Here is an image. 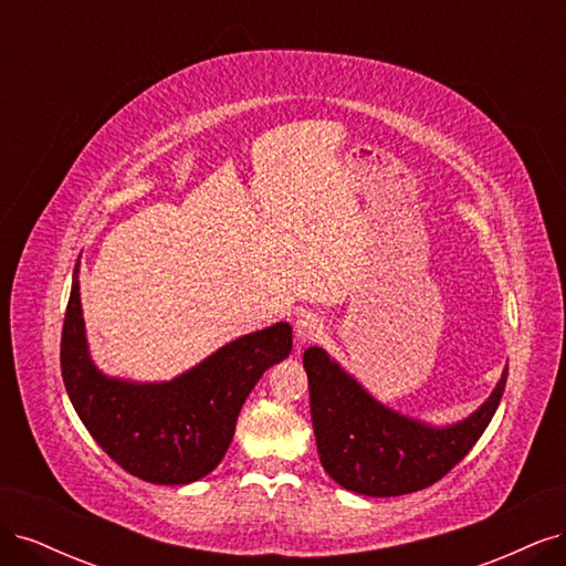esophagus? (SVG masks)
Masks as SVG:
<instances>
[{
    "mask_svg": "<svg viewBox=\"0 0 566 566\" xmlns=\"http://www.w3.org/2000/svg\"><path fill=\"white\" fill-rule=\"evenodd\" d=\"M321 333H323V321L318 316L304 314L302 318H297V323H295V339H297L300 347L310 345V342H316L321 337Z\"/></svg>",
    "mask_w": 566,
    "mask_h": 566,
    "instance_id": "esophagus-1",
    "label": "esophagus"
}]
</instances>
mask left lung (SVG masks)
I'll use <instances>...</instances> for the list:
<instances>
[{"mask_svg":"<svg viewBox=\"0 0 566 566\" xmlns=\"http://www.w3.org/2000/svg\"><path fill=\"white\" fill-rule=\"evenodd\" d=\"M312 424L323 470L370 499L432 486L470 453L501 403L507 366L484 403L468 418L434 424L394 410L342 368L323 347L304 352Z\"/></svg>","mask_w":566,"mask_h":566,"instance_id":"8db88e82","label":"left lung"}]
</instances>
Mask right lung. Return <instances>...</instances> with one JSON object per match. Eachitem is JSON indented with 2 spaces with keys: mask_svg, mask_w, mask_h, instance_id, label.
<instances>
[{
  "mask_svg": "<svg viewBox=\"0 0 566 566\" xmlns=\"http://www.w3.org/2000/svg\"><path fill=\"white\" fill-rule=\"evenodd\" d=\"M293 352L290 323L235 337L172 380L139 382L101 370L90 352L73 271L61 335V373L80 420L119 468L150 484L184 486L224 458L235 420L266 368Z\"/></svg>",
  "mask_w": 566,
  "mask_h": 566,
  "instance_id": "add662e5",
  "label": "right lung"
}]
</instances>
